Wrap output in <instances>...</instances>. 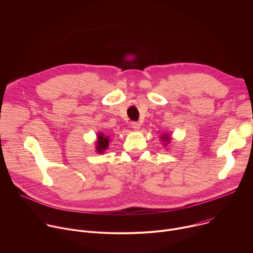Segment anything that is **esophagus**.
Listing matches in <instances>:
<instances>
[{
  "label": "esophagus",
  "instance_id": "obj_1",
  "mask_svg": "<svg viewBox=\"0 0 253 253\" xmlns=\"http://www.w3.org/2000/svg\"><path fill=\"white\" fill-rule=\"evenodd\" d=\"M131 127L134 129V130H139L140 129V123L139 122H131Z\"/></svg>",
  "mask_w": 253,
  "mask_h": 253
}]
</instances>
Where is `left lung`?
Wrapping results in <instances>:
<instances>
[{"instance_id": "obj_1", "label": "left lung", "mask_w": 253, "mask_h": 253, "mask_svg": "<svg viewBox=\"0 0 253 253\" xmlns=\"http://www.w3.org/2000/svg\"><path fill=\"white\" fill-rule=\"evenodd\" d=\"M163 140H165L166 142H169V140H170V137H169V135H163Z\"/></svg>"}]
</instances>
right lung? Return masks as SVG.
Returning a JSON list of instances; mask_svg holds the SVG:
<instances>
[{
	"label": "right lung",
	"mask_w": 253,
	"mask_h": 253,
	"mask_svg": "<svg viewBox=\"0 0 253 253\" xmlns=\"http://www.w3.org/2000/svg\"><path fill=\"white\" fill-rule=\"evenodd\" d=\"M108 138L106 136H104L103 134H99L98 136V141H97V151L99 153H103L105 149H107L108 147Z\"/></svg>",
	"instance_id": "1"
}]
</instances>
